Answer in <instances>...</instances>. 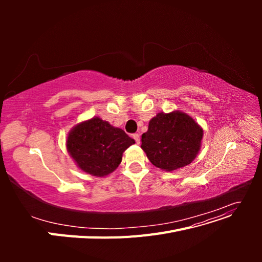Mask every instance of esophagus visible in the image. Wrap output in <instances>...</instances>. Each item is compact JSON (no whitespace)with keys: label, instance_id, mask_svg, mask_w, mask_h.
<instances>
[{"label":"esophagus","instance_id":"esophagus-1","mask_svg":"<svg viewBox=\"0 0 262 262\" xmlns=\"http://www.w3.org/2000/svg\"><path fill=\"white\" fill-rule=\"evenodd\" d=\"M133 139L136 140V143H137V144H140V142H141V140H140V134H138V133L133 134Z\"/></svg>","mask_w":262,"mask_h":262}]
</instances>
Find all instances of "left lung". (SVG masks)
Masks as SVG:
<instances>
[{
    "instance_id": "1",
    "label": "left lung",
    "mask_w": 262,
    "mask_h": 262,
    "mask_svg": "<svg viewBox=\"0 0 262 262\" xmlns=\"http://www.w3.org/2000/svg\"><path fill=\"white\" fill-rule=\"evenodd\" d=\"M203 130L192 117L180 110L158 113L142 134L141 147L156 167L172 171L189 165L199 153Z\"/></svg>"
}]
</instances>
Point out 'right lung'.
I'll return each mask as SVG.
<instances>
[{
    "label": "right lung",
    "instance_id": "right-lung-1",
    "mask_svg": "<svg viewBox=\"0 0 262 262\" xmlns=\"http://www.w3.org/2000/svg\"><path fill=\"white\" fill-rule=\"evenodd\" d=\"M134 143L122 129L94 117L73 126L68 134L67 149L81 170L105 177L118 167L124 150Z\"/></svg>",
    "mask_w": 262,
    "mask_h": 262
}]
</instances>
